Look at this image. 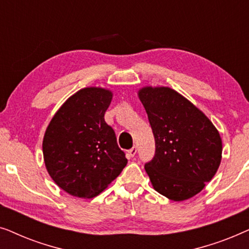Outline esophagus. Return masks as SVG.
Masks as SVG:
<instances>
[{
    "label": "esophagus",
    "mask_w": 249,
    "mask_h": 249,
    "mask_svg": "<svg viewBox=\"0 0 249 249\" xmlns=\"http://www.w3.org/2000/svg\"><path fill=\"white\" fill-rule=\"evenodd\" d=\"M136 153H137V147H132L129 149V151L127 152V155L128 158H134V156L136 155Z\"/></svg>",
    "instance_id": "1"
}]
</instances>
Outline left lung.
<instances>
[{"mask_svg": "<svg viewBox=\"0 0 249 249\" xmlns=\"http://www.w3.org/2000/svg\"><path fill=\"white\" fill-rule=\"evenodd\" d=\"M139 98L155 139L145 170L156 192L180 202L198 194L219 169V131L195 105L168 87H144Z\"/></svg>", "mask_w": 249, "mask_h": 249, "instance_id": "left-lung-1", "label": "left lung"}]
</instances>
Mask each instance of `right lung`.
<instances>
[{
    "mask_svg": "<svg viewBox=\"0 0 249 249\" xmlns=\"http://www.w3.org/2000/svg\"><path fill=\"white\" fill-rule=\"evenodd\" d=\"M112 93L87 87L59 108L43 139L47 172L70 195L91 198L107 188L127 165L113 128L104 120Z\"/></svg>",
    "mask_w": 249,
    "mask_h": 249,
    "instance_id": "obj_1",
    "label": "right lung"
}]
</instances>
